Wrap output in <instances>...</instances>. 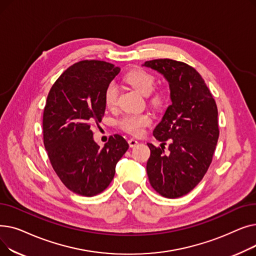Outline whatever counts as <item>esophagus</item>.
<instances>
[{"label":"esophagus","mask_w":256,"mask_h":256,"mask_svg":"<svg viewBox=\"0 0 256 256\" xmlns=\"http://www.w3.org/2000/svg\"><path fill=\"white\" fill-rule=\"evenodd\" d=\"M138 144V141L136 140V139H134V138H132V139H130L128 140V145L130 146V147H134V146H136Z\"/></svg>","instance_id":"1"}]
</instances>
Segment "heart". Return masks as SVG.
Segmentation results:
<instances>
[{
	"label": "heart",
	"instance_id": "b5f03b06",
	"mask_svg": "<svg viewBox=\"0 0 256 256\" xmlns=\"http://www.w3.org/2000/svg\"><path fill=\"white\" fill-rule=\"evenodd\" d=\"M126 82L138 90L143 96H148L156 87V76L144 70H134L126 74ZM118 100V87L114 82L106 85L104 93V104L109 109H113L117 104ZM152 102L154 104H160L162 102V96L156 94L152 98ZM152 117L150 114H126L119 120V126L132 135L138 136L143 132L144 128L152 124Z\"/></svg>",
	"mask_w": 256,
	"mask_h": 256
}]
</instances>
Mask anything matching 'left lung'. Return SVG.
<instances>
[{
	"instance_id": "1",
	"label": "left lung",
	"mask_w": 256,
	"mask_h": 256,
	"mask_svg": "<svg viewBox=\"0 0 256 256\" xmlns=\"http://www.w3.org/2000/svg\"><path fill=\"white\" fill-rule=\"evenodd\" d=\"M146 67L168 80L172 104L154 136L170 152L147 143L150 156L146 171L154 189L166 198L182 197L204 178L219 138L218 109L204 80L192 66L171 59L146 61Z\"/></svg>"
}]
</instances>
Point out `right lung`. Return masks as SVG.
Here are the masks:
<instances>
[{
  "mask_svg": "<svg viewBox=\"0 0 256 256\" xmlns=\"http://www.w3.org/2000/svg\"><path fill=\"white\" fill-rule=\"evenodd\" d=\"M119 72L104 61H80L48 92L42 120L44 147L57 176L76 194L91 197L106 189L117 162L128 150L117 134L100 148L90 128L102 121L104 89Z\"/></svg>",
  "mask_w": 256,
  "mask_h": 256,
  "instance_id": "1",
  "label": "right lung"
}]
</instances>
